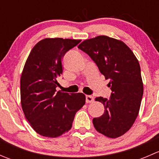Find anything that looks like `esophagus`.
<instances>
[{
	"instance_id": "1",
	"label": "esophagus",
	"mask_w": 159,
	"mask_h": 159,
	"mask_svg": "<svg viewBox=\"0 0 159 159\" xmlns=\"http://www.w3.org/2000/svg\"><path fill=\"white\" fill-rule=\"evenodd\" d=\"M94 102V97L91 95H86V103H91Z\"/></svg>"
}]
</instances>
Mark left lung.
I'll use <instances>...</instances> for the list:
<instances>
[{"label":"left lung","mask_w":159,"mask_h":159,"mask_svg":"<svg viewBox=\"0 0 159 159\" xmlns=\"http://www.w3.org/2000/svg\"><path fill=\"white\" fill-rule=\"evenodd\" d=\"M78 48L110 79V98H95L104 105L105 113L93 118V125L107 137H120L131 129L140 109L143 83L139 61L124 42L104 35L85 40Z\"/></svg>","instance_id":"1"}]
</instances>
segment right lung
<instances>
[{
  "instance_id": "1",
  "label": "right lung",
  "mask_w": 159,
  "mask_h": 159,
  "mask_svg": "<svg viewBox=\"0 0 159 159\" xmlns=\"http://www.w3.org/2000/svg\"><path fill=\"white\" fill-rule=\"evenodd\" d=\"M81 40L45 38L30 51L20 77V101L32 129L44 137L57 138L71 129L75 114L85 104L82 93L56 91L62 57Z\"/></svg>"
}]
</instances>
